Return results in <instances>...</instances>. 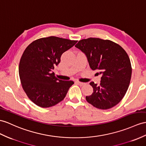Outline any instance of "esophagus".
<instances>
[{
	"label": "esophagus",
	"mask_w": 146,
	"mask_h": 146,
	"mask_svg": "<svg viewBox=\"0 0 146 146\" xmlns=\"http://www.w3.org/2000/svg\"><path fill=\"white\" fill-rule=\"evenodd\" d=\"M76 83H77L78 85H80V86H83V85H85V84H86L85 83L81 82H79V81H77V82H76Z\"/></svg>",
	"instance_id": "1"
}]
</instances>
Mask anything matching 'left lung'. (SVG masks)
I'll return each instance as SVG.
<instances>
[{
	"label": "left lung",
	"mask_w": 146,
	"mask_h": 146,
	"mask_svg": "<svg viewBox=\"0 0 146 146\" xmlns=\"http://www.w3.org/2000/svg\"><path fill=\"white\" fill-rule=\"evenodd\" d=\"M75 46L86 55L90 68L102 75L100 85L90 83L94 92L86 96L87 102L101 110L116 105L126 93L132 74L125 50L114 42L97 38L84 39Z\"/></svg>",
	"instance_id": "obj_1"
}]
</instances>
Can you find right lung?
I'll list each match as a JSON object with an SVG mask.
<instances>
[{"instance_id": "1", "label": "right lung", "mask_w": 146, "mask_h": 146, "mask_svg": "<svg viewBox=\"0 0 146 146\" xmlns=\"http://www.w3.org/2000/svg\"><path fill=\"white\" fill-rule=\"evenodd\" d=\"M77 41L56 36L42 38L32 42L24 51L19 76L23 90L35 105L51 107L65 98L74 82L58 79L52 70L61 61V55Z\"/></svg>"}]
</instances>
